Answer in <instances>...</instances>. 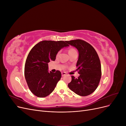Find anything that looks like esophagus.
<instances>
[{"instance_id":"1","label":"esophagus","mask_w":126,"mask_h":126,"mask_svg":"<svg viewBox=\"0 0 126 126\" xmlns=\"http://www.w3.org/2000/svg\"><path fill=\"white\" fill-rule=\"evenodd\" d=\"M62 76H63L64 75H67V73H66V72H62Z\"/></svg>"}]
</instances>
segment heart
Segmentation results:
<instances>
[{"instance_id": "1", "label": "heart", "mask_w": 126, "mask_h": 126, "mask_svg": "<svg viewBox=\"0 0 126 126\" xmlns=\"http://www.w3.org/2000/svg\"><path fill=\"white\" fill-rule=\"evenodd\" d=\"M76 51L75 49H73V48H71V49H69V53H70V52H73V51ZM60 51H58V53H57V57H58L59 55V54H60Z\"/></svg>"}]
</instances>
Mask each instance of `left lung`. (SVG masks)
I'll use <instances>...</instances> for the list:
<instances>
[{"instance_id":"1","label":"left lung","mask_w":126,"mask_h":126,"mask_svg":"<svg viewBox=\"0 0 126 126\" xmlns=\"http://www.w3.org/2000/svg\"><path fill=\"white\" fill-rule=\"evenodd\" d=\"M67 43L75 47L79 51L77 69L80 76L76 78L71 76V81L68 87L81 96L92 94L98 87L101 77L100 61L94 48L87 42L76 39L67 41Z\"/></svg>"}]
</instances>
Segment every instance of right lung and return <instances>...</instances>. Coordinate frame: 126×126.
Segmentation results:
<instances>
[{"label":"right lung","instance_id":"obj_1","mask_svg":"<svg viewBox=\"0 0 126 126\" xmlns=\"http://www.w3.org/2000/svg\"><path fill=\"white\" fill-rule=\"evenodd\" d=\"M66 43L62 40L41 41L29 52L25 65V77L30 90L37 97L48 96L60 80L61 72H48V63L55 60L61 49L69 46Z\"/></svg>","mask_w":126,"mask_h":126}]
</instances>
